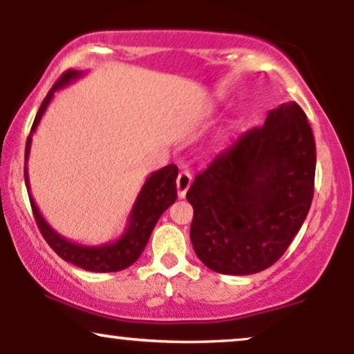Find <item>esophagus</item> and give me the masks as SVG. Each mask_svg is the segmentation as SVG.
I'll return each mask as SVG.
<instances>
[{
	"label": "esophagus",
	"mask_w": 354,
	"mask_h": 354,
	"mask_svg": "<svg viewBox=\"0 0 354 354\" xmlns=\"http://www.w3.org/2000/svg\"><path fill=\"white\" fill-rule=\"evenodd\" d=\"M191 186V174L188 171H181L178 174V180H176V189H178V198H185L186 196V191L189 189Z\"/></svg>",
	"instance_id": "1"
}]
</instances>
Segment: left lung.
Returning a JSON list of instances; mask_svg holds the SVG:
<instances>
[{
    "instance_id": "obj_1",
    "label": "left lung",
    "mask_w": 354,
    "mask_h": 354,
    "mask_svg": "<svg viewBox=\"0 0 354 354\" xmlns=\"http://www.w3.org/2000/svg\"><path fill=\"white\" fill-rule=\"evenodd\" d=\"M316 145L295 101L268 113L194 178V253L223 274H254L274 265L291 245L315 193Z\"/></svg>"
}]
</instances>
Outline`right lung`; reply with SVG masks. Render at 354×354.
<instances>
[{
  "mask_svg": "<svg viewBox=\"0 0 354 354\" xmlns=\"http://www.w3.org/2000/svg\"><path fill=\"white\" fill-rule=\"evenodd\" d=\"M81 76H83V71H66L55 84H53V88L46 95V98L43 100L41 106H39L38 113H36L33 126H31V133L26 141V149H24V161H26V163L28 158H30L31 136H33V133L36 131V126L41 121L43 113L46 111L48 104H50V101L53 100V95H55L58 89L70 84L71 81L81 78ZM176 178L178 168L174 165H168L165 166V168L149 174L148 180L145 181L143 188L140 191V194H138L135 205H133L124 233L121 234L116 241L106 243V245L84 246L61 236L58 231H55L50 225H48L46 219H44L43 214L39 213L33 196H31L28 168L26 165H24V183H26L28 196H30L31 209H33L36 225H38L39 231H41L43 238L46 239L48 245L53 248V251L58 256H61L64 261L73 263L75 266L83 268V270L86 271H95V273H113V271L126 270V268L131 266L133 263L140 258L146 248V243H148L149 236H151L153 228L156 226L158 219H160L161 214L176 201Z\"/></svg>",
  "mask_w": 354,
  "mask_h": 354,
  "instance_id": "1",
  "label": "right lung"
}]
</instances>
